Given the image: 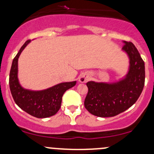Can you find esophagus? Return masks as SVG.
I'll return each mask as SVG.
<instances>
[{
    "label": "esophagus",
    "mask_w": 154,
    "mask_h": 154,
    "mask_svg": "<svg viewBox=\"0 0 154 154\" xmlns=\"http://www.w3.org/2000/svg\"><path fill=\"white\" fill-rule=\"evenodd\" d=\"M89 76L87 75H82V76L80 77V79H79V81H80V82H82V83H85V82H87V81L89 80Z\"/></svg>",
    "instance_id": "34e87169"
}]
</instances>
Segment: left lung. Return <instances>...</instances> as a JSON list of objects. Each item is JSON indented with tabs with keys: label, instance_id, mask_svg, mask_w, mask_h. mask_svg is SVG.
Here are the masks:
<instances>
[{
	"label": "left lung",
	"instance_id": "1",
	"mask_svg": "<svg viewBox=\"0 0 154 154\" xmlns=\"http://www.w3.org/2000/svg\"><path fill=\"white\" fill-rule=\"evenodd\" d=\"M123 50L130 59L126 77L115 84L87 83L88 92L84 106L92 115L100 117H114L134 105L145 85V63L132 42H124Z\"/></svg>",
	"mask_w": 154,
	"mask_h": 154
}]
</instances>
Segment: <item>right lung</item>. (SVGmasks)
Segmentation results:
<instances>
[{
  "label": "right lung",
  "mask_w": 154,
  "mask_h": 154,
  "mask_svg": "<svg viewBox=\"0 0 154 154\" xmlns=\"http://www.w3.org/2000/svg\"><path fill=\"white\" fill-rule=\"evenodd\" d=\"M30 41L29 39L25 42L13 59L9 73V88L14 102L20 108L37 118H45L57 113L64 93L74 87L76 82L61 83L42 91H31L23 88L18 82L17 61L21 52Z\"/></svg>",
  "instance_id": "right-lung-1"
}]
</instances>
